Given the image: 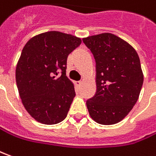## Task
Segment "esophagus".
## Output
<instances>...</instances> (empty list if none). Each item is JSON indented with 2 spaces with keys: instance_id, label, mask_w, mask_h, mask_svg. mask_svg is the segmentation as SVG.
Wrapping results in <instances>:
<instances>
[{
  "instance_id": "obj_1",
  "label": "esophagus",
  "mask_w": 156,
  "mask_h": 156,
  "mask_svg": "<svg viewBox=\"0 0 156 156\" xmlns=\"http://www.w3.org/2000/svg\"><path fill=\"white\" fill-rule=\"evenodd\" d=\"M81 84H82V82H81V81H77V82H76V85L78 86V87H80Z\"/></svg>"
}]
</instances>
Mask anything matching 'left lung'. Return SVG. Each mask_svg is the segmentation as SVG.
<instances>
[{"label": "left lung", "mask_w": 156, "mask_h": 156, "mask_svg": "<svg viewBox=\"0 0 156 156\" xmlns=\"http://www.w3.org/2000/svg\"><path fill=\"white\" fill-rule=\"evenodd\" d=\"M96 60L97 92L87 100L90 117L111 125L122 121L138 100L143 83L140 58L128 42L110 33L83 38Z\"/></svg>", "instance_id": "obj_1"}]
</instances>
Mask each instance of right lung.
<instances>
[{
    "mask_svg": "<svg viewBox=\"0 0 156 156\" xmlns=\"http://www.w3.org/2000/svg\"><path fill=\"white\" fill-rule=\"evenodd\" d=\"M81 39L58 31L31 38L22 49L15 78L21 102L29 115L43 124L62 122L75 97L74 84L66 76L68 55ZM62 70V75L57 77Z\"/></svg>",
    "mask_w": 156,
    "mask_h": 156,
    "instance_id": "1",
    "label": "right lung"
}]
</instances>
